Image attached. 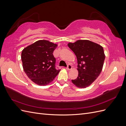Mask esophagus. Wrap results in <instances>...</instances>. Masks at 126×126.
<instances>
[{
    "instance_id": "1",
    "label": "esophagus",
    "mask_w": 126,
    "mask_h": 126,
    "mask_svg": "<svg viewBox=\"0 0 126 126\" xmlns=\"http://www.w3.org/2000/svg\"><path fill=\"white\" fill-rule=\"evenodd\" d=\"M66 69H67V70H71L72 69V66L71 65V64H68V66H67V67Z\"/></svg>"
}]
</instances>
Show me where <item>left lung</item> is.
Listing matches in <instances>:
<instances>
[{
  "label": "left lung",
  "mask_w": 126,
  "mask_h": 126,
  "mask_svg": "<svg viewBox=\"0 0 126 126\" xmlns=\"http://www.w3.org/2000/svg\"><path fill=\"white\" fill-rule=\"evenodd\" d=\"M77 59L78 76L72 82L78 88L89 86L99 76L105 55L103 47L88 40H78L68 44Z\"/></svg>",
  "instance_id": "8db88e82"
}]
</instances>
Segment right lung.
<instances>
[{
    "label": "right lung",
    "mask_w": 126,
    "mask_h": 126,
    "mask_svg": "<svg viewBox=\"0 0 126 126\" xmlns=\"http://www.w3.org/2000/svg\"><path fill=\"white\" fill-rule=\"evenodd\" d=\"M57 44L46 40H39L22 51L23 69L28 77L36 84L46 86L52 82L60 70L55 68L56 59L53 52Z\"/></svg>",
    "instance_id": "obj_1"
}]
</instances>
